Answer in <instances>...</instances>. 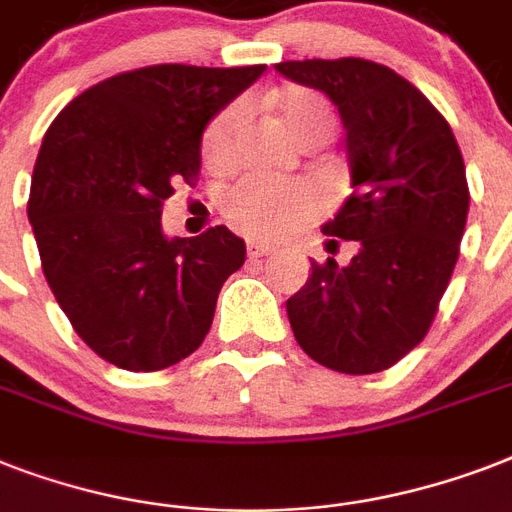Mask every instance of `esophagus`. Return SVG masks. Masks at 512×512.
Returning <instances> with one entry per match:
<instances>
[{"label": "esophagus", "mask_w": 512, "mask_h": 512, "mask_svg": "<svg viewBox=\"0 0 512 512\" xmlns=\"http://www.w3.org/2000/svg\"><path fill=\"white\" fill-rule=\"evenodd\" d=\"M271 252H273L271 244H263V241H247V255L252 257V260L271 255Z\"/></svg>", "instance_id": "esophagus-1"}]
</instances>
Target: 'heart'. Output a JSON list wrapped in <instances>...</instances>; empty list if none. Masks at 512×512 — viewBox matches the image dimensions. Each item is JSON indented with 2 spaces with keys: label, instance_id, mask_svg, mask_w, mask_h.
<instances>
[{
  "label": "heart",
  "instance_id": "1",
  "mask_svg": "<svg viewBox=\"0 0 512 512\" xmlns=\"http://www.w3.org/2000/svg\"><path fill=\"white\" fill-rule=\"evenodd\" d=\"M281 122L300 143L311 138L327 140L335 130V114L327 100L316 92L289 90L279 98ZM244 119V103H231L212 119L204 132V159L209 164L225 162L233 154V140ZM319 209V199L311 185L297 180H276L265 175H247L231 185L223 196V215L239 231L276 239L305 220H311Z\"/></svg>",
  "mask_w": 512,
  "mask_h": 512
}]
</instances>
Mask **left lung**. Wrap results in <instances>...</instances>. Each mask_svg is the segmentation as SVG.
Listing matches in <instances>:
<instances>
[{
  "instance_id": "obj_1",
  "label": "left lung",
  "mask_w": 512,
  "mask_h": 512,
  "mask_svg": "<svg viewBox=\"0 0 512 512\" xmlns=\"http://www.w3.org/2000/svg\"><path fill=\"white\" fill-rule=\"evenodd\" d=\"M276 71L335 103L353 193L321 231L356 241L348 265L311 263L287 300L289 324L313 361L382 372L425 337L452 279L470 204L460 146L430 100L388 66L287 60Z\"/></svg>"
}]
</instances>
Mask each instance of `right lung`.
<instances>
[{
	"mask_svg": "<svg viewBox=\"0 0 512 512\" xmlns=\"http://www.w3.org/2000/svg\"><path fill=\"white\" fill-rule=\"evenodd\" d=\"M263 71H127L71 100L44 135L28 223L52 295L108 364L167 369L212 327L220 287L244 265V239L225 225L167 236L162 204L177 177L199 172L207 124Z\"/></svg>",
	"mask_w": 512,
	"mask_h": 512,
	"instance_id": "add662e5",
	"label": "right lung"
}]
</instances>
